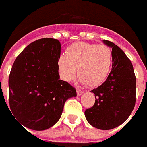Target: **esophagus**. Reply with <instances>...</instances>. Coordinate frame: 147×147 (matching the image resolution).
<instances>
[{
    "mask_svg": "<svg viewBox=\"0 0 147 147\" xmlns=\"http://www.w3.org/2000/svg\"><path fill=\"white\" fill-rule=\"evenodd\" d=\"M77 96H81V95L83 93V91H81V90H79V89H77Z\"/></svg>",
    "mask_w": 147,
    "mask_h": 147,
    "instance_id": "34e87169",
    "label": "esophagus"
}]
</instances>
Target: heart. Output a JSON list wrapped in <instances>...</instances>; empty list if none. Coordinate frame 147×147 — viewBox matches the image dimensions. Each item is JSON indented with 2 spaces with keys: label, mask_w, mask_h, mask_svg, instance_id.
I'll list each match as a JSON object with an SVG mask.
<instances>
[{
  "label": "heart",
  "mask_w": 147,
  "mask_h": 147,
  "mask_svg": "<svg viewBox=\"0 0 147 147\" xmlns=\"http://www.w3.org/2000/svg\"><path fill=\"white\" fill-rule=\"evenodd\" d=\"M112 63L111 49L105 45L76 42L60 55L57 70L64 81L69 82L77 74L81 83L91 87L100 85L108 77Z\"/></svg>",
  "instance_id": "obj_1"
}]
</instances>
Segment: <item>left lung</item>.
I'll list each match as a JSON object with an SVG mask.
<instances>
[{
    "mask_svg": "<svg viewBox=\"0 0 147 147\" xmlns=\"http://www.w3.org/2000/svg\"><path fill=\"white\" fill-rule=\"evenodd\" d=\"M111 49L112 67L106 80L91 92L95 104L84 112L87 121L100 130L115 128L131 115L136 102V77L132 63L121 49L102 40Z\"/></svg>",
    "mask_w": 147,
    "mask_h": 147,
    "instance_id": "8db88e82",
    "label": "left lung"
}]
</instances>
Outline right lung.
<instances>
[{"label":"right lung","mask_w":147,"mask_h":147,"mask_svg":"<svg viewBox=\"0 0 147 147\" xmlns=\"http://www.w3.org/2000/svg\"><path fill=\"white\" fill-rule=\"evenodd\" d=\"M60 55L59 41L42 38L26 47L13 64L9 77L10 110L27 128H50L59 121L65 102L77 96L74 87L60 80Z\"/></svg>","instance_id":"right-lung-1"}]
</instances>
